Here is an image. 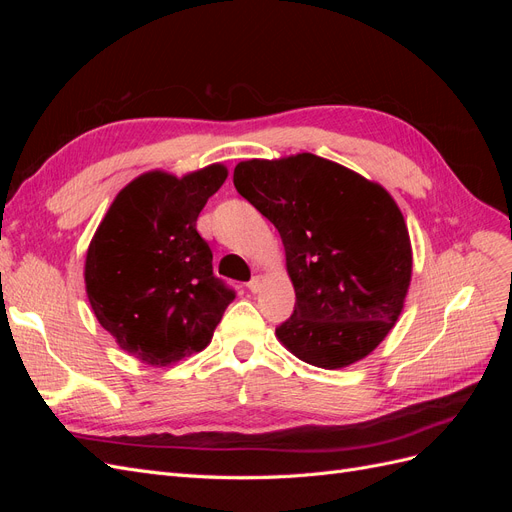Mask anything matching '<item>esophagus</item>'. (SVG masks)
I'll use <instances>...</instances> for the list:
<instances>
[{
    "label": "esophagus",
    "instance_id": "esophagus-1",
    "mask_svg": "<svg viewBox=\"0 0 512 512\" xmlns=\"http://www.w3.org/2000/svg\"><path fill=\"white\" fill-rule=\"evenodd\" d=\"M245 286H247V290H250V292H258V290H260V286H262V280H260V275H254V277H252V280H250V282H247Z\"/></svg>",
    "mask_w": 512,
    "mask_h": 512
}]
</instances>
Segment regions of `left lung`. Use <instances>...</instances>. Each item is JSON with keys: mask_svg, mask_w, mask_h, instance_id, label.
Masks as SVG:
<instances>
[{"mask_svg": "<svg viewBox=\"0 0 512 512\" xmlns=\"http://www.w3.org/2000/svg\"><path fill=\"white\" fill-rule=\"evenodd\" d=\"M232 183L284 243L297 303L277 339L324 369L367 356L395 327L412 275L408 228L391 194L314 153L241 162Z\"/></svg>", "mask_w": 512, "mask_h": 512, "instance_id": "obj_1", "label": "left lung"}]
</instances>
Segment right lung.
I'll return each instance as SVG.
<instances>
[{
  "mask_svg": "<svg viewBox=\"0 0 512 512\" xmlns=\"http://www.w3.org/2000/svg\"><path fill=\"white\" fill-rule=\"evenodd\" d=\"M228 170L211 164L181 179L153 170L123 188L85 260L91 309L117 344L147 365L203 350L235 290L213 275L198 213Z\"/></svg>",
  "mask_w": 512,
  "mask_h": 512,
  "instance_id": "right-lung-1",
  "label": "right lung"
}]
</instances>
